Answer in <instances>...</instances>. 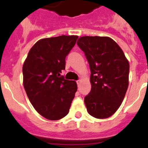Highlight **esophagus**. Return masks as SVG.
I'll return each mask as SVG.
<instances>
[{"mask_svg": "<svg viewBox=\"0 0 148 148\" xmlns=\"http://www.w3.org/2000/svg\"><path fill=\"white\" fill-rule=\"evenodd\" d=\"M80 83H81V80H78L77 81V85H78V86L80 85Z\"/></svg>", "mask_w": 148, "mask_h": 148, "instance_id": "34e87169", "label": "esophagus"}]
</instances>
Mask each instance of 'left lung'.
<instances>
[{"label":"left lung","instance_id":"obj_1","mask_svg":"<svg viewBox=\"0 0 148 148\" xmlns=\"http://www.w3.org/2000/svg\"><path fill=\"white\" fill-rule=\"evenodd\" d=\"M77 45L90 68L91 91L84 98L87 111L98 119L112 116L129 86L130 64L120 46L109 37L84 36Z\"/></svg>","mask_w":148,"mask_h":148}]
</instances>
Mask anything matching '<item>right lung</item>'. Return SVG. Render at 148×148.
Returning <instances> with one entry per match:
<instances>
[{"instance_id": "obj_1", "label": "right lung", "mask_w": 148, "mask_h": 148, "mask_svg": "<svg viewBox=\"0 0 148 148\" xmlns=\"http://www.w3.org/2000/svg\"><path fill=\"white\" fill-rule=\"evenodd\" d=\"M77 38L62 35L39 40L23 64L26 94L34 109L47 120H60L69 112L77 86L74 80L64 79L60 73Z\"/></svg>"}]
</instances>
